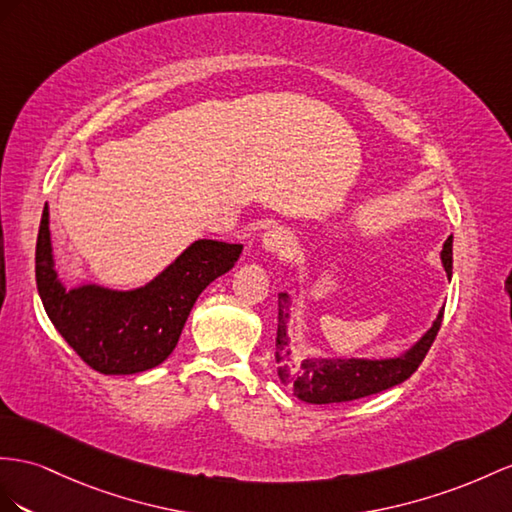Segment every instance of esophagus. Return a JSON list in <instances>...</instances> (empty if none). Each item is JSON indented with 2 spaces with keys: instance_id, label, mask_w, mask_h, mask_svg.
<instances>
[{
  "instance_id": "34e87169",
  "label": "esophagus",
  "mask_w": 512,
  "mask_h": 512,
  "mask_svg": "<svg viewBox=\"0 0 512 512\" xmlns=\"http://www.w3.org/2000/svg\"><path fill=\"white\" fill-rule=\"evenodd\" d=\"M261 248H266L268 253H274L277 257H281V259H285V257H290L292 255V251H294V238H292V233L290 231H285V229H270V231H266L264 235H261Z\"/></svg>"
}]
</instances>
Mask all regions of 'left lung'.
I'll list each match as a JSON object with an SVG mask.
<instances>
[{
    "label": "left lung",
    "mask_w": 512,
    "mask_h": 512,
    "mask_svg": "<svg viewBox=\"0 0 512 512\" xmlns=\"http://www.w3.org/2000/svg\"><path fill=\"white\" fill-rule=\"evenodd\" d=\"M441 264L448 279H452V235L443 242ZM296 290L300 283L296 281ZM292 318V298L287 292L279 294V329H277V352L274 359L279 363L281 383L290 389L298 400L309 404H331L350 402L372 393L385 391L404 383L424 361L428 348L437 337L443 318V307L437 318L432 320L430 329L417 339L413 346L406 348L396 357H324L309 355L303 361H294L292 337L287 333V322Z\"/></svg>",
    "instance_id": "left-lung-1"
}]
</instances>
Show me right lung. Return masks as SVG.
Instances as JSON below:
<instances>
[{
	"label": "right lung",
	"instance_id": "add662e5",
	"mask_svg": "<svg viewBox=\"0 0 512 512\" xmlns=\"http://www.w3.org/2000/svg\"><path fill=\"white\" fill-rule=\"evenodd\" d=\"M242 244L194 240L175 261L131 290L60 279L45 205L36 240V287L51 324L90 368L101 374L151 370L175 350L190 311L205 287L229 272Z\"/></svg>",
	"mask_w": 512,
	"mask_h": 512
}]
</instances>
